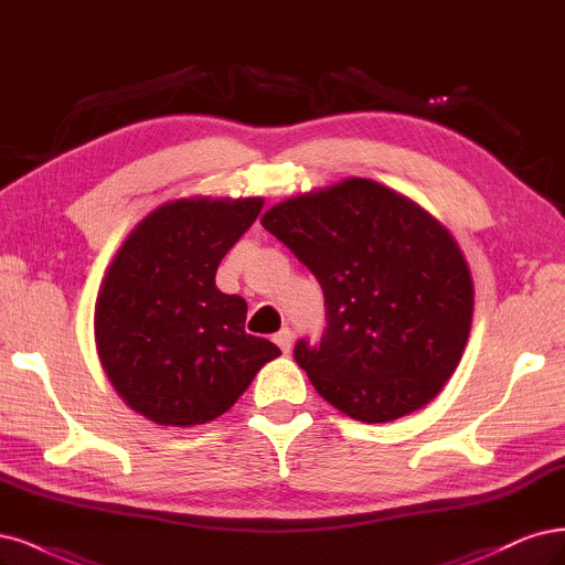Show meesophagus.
<instances>
[{
	"instance_id": "obj_1",
	"label": "esophagus",
	"mask_w": 565,
	"mask_h": 565,
	"mask_svg": "<svg viewBox=\"0 0 565 565\" xmlns=\"http://www.w3.org/2000/svg\"><path fill=\"white\" fill-rule=\"evenodd\" d=\"M275 342L279 344L284 354H288L290 348H294V333H290L288 329H284V331H279V333L275 335Z\"/></svg>"
}]
</instances>
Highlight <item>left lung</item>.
Masks as SVG:
<instances>
[{
  "label": "left lung",
  "instance_id": "1",
  "mask_svg": "<svg viewBox=\"0 0 565 565\" xmlns=\"http://www.w3.org/2000/svg\"><path fill=\"white\" fill-rule=\"evenodd\" d=\"M260 225L321 284L329 329L294 354L326 402L377 425L444 390L475 315L469 265L444 223L371 178H344L284 199Z\"/></svg>",
  "mask_w": 565,
  "mask_h": 565
}]
</instances>
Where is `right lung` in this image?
<instances>
[{"label":"right lung","instance_id":"add662e5","mask_svg":"<svg viewBox=\"0 0 565 565\" xmlns=\"http://www.w3.org/2000/svg\"><path fill=\"white\" fill-rule=\"evenodd\" d=\"M263 196H180L150 211L107 265L94 312L100 366L121 402L161 427L227 413L281 350L244 331L246 300L215 271Z\"/></svg>","mask_w":565,"mask_h":565}]
</instances>
